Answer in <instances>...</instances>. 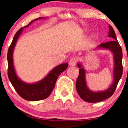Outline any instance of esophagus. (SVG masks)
Returning <instances> with one entry per match:
<instances>
[{
  "mask_svg": "<svg viewBox=\"0 0 128 128\" xmlns=\"http://www.w3.org/2000/svg\"><path fill=\"white\" fill-rule=\"evenodd\" d=\"M77 61H78V59L76 58H73L70 60L69 65L70 66H74L76 64Z\"/></svg>",
  "mask_w": 128,
  "mask_h": 128,
  "instance_id": "esophagus-1",
  "label": "esophagus"
}]
</instances>
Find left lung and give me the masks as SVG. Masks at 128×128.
<instances>
[{
    "label": "left lung",
    "mask_w": 128,
    "mask_h": 128,
    "mask_svg": "<svg viewBox=\"0 0 128 128\" xmlns=\"http://www.w3.org/2000/svg\"><path fill=\"white\" fill-rule=\"evenodd\" d=\"M108 36L112 38V41L101 44L96 48V50H107L112 54L114 58L113 81L111 85L106 90L100 92H93L87 86L86 78V70L81 63H78L79 68V74L76 83V88L78 93L83 100L88 102H98L111 97L114 92L123 72L122 67V50L120 44L117 41L116 35L111 25H109Z\"/></svg>",
    "instance_id": "1"
}]
</instances>
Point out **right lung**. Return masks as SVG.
I'll use <instances>...</instances> for the list:
<instances>
[{"label": "right lung", "instance_id": "right-lung-1", "mask_svg": "<svg viewBox=\"0 0 128 128\" xmlns=\"http://www.w3.org/2000/svg\"><path fill=\"white\" fill-rule=\"evenodd\" d=\"M45 17H39L32 20L27 26L21 28L14 36L12 42L8 52V77L15 90L22 98L28 101H39L48 98L55 87L56 82L59 74L67 69L68 63L59 64L52 69L50 73L40 81L33 83L24 82L17 76L13 63V51L17 41L23 29L35 21L44 19Z\"/></svg>", "mask_w": 128, "mask_h": 128}]
</instances>
